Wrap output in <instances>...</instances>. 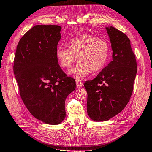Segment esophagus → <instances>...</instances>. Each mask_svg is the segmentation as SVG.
Here are the masks:
<instances>
[{"instance_id": "34e87169", "label": "esophagus", "mask_w": 152, "mask_h": 152, "mask_svg": "<svg viewBox=\"0 0 152 152\" xmlns=\"http://www.w3.org/2000/svg\"><path fill=\"white\" fill-rule=\"evenodd\" d=\"M76 85L77 86H78V87H81L82 86H83V82H82L79 79H76Z\"/></svg>"}]
</instances>
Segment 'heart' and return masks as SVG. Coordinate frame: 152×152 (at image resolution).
I'll list each match as a JSON object with an SVG mask.
<instances>
[{
  "label": "heart",
  "mask_w": 152,
  "mask_h": 152,
  "mask_svg": "<svg viewBox=\"0 0 152 152\" xmlns=\"http://www.w3.org/2000/svg\"><path fill=\"white\" fill-rule=\"evenodd\" d=\"M69 48L58 47L56 50L60 66L69 69L77 60L80 62L69 71V74L77 77L88 75L104 67L110 56V45L107 41L89 34L73 37L69 42Z\"/></svg>",
  "instance_id": "obj_1"
}]
</instances>
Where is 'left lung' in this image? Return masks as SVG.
I'll list each match as a JSON object with an SVG mask.
<instances>
[{
	"instance_id": "8db88e82",
	"label": "left lung",
	"mask_w": 152,
	"mask_h": 152,
	"mask_svg": "<svg viewBox=\"0 0 152 152\" xmlns=\"http://www.w3.org/2000/svg\"><path fill=\"white\" fill-rule=\"evenodd\" d=\"M113 50L112 61L97 77L85 82L87 113L96 122H104L122 111L130 100L137 73L131 41L123 32L106 27Z\"/></svg>"
}]
</instances>
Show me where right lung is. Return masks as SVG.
I'll list each match as a JSON object with an SVG mask.
<instances>
[{"label":"right lung","mask_w":152,"mask_h":152,"mask_svg":"<svg viewBox=\"0 0 152 152\" xmlns=\"http://www.w3.org/2000/svg\"><path fill=\"white\" fill-rule=\"evenodd\" d=\"M58 25H37L16 47L13 71L21 99L36 118L57 125L66 117L65 101L76 88L58 64L56 50L61 39Z\"/></svg>","instance_id":"1"}]
</instances>
